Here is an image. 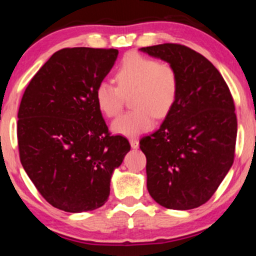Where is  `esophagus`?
Here are the masks:
<instances>
[{
  "label": "esophagus",
  "mask_w": 256,
  "mask_h": 256,
  "mask_svg": "<svg viewBox=\"0 0 256 256\" xmlns=\"http://www.w3.org/2000/svg\"><path fill=\"white\" fill-rule=\"evenodd\" d=\"M129 142H130V146L132 149H138V140L135 138H129Z\"/></svg>",
  "instance_id": "obj_1"
}]
</instances>
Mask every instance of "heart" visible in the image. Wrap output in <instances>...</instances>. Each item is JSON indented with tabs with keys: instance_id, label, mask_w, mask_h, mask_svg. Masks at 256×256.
Returning a JSON list of instances; mask_svg holds the SVG:
<instances>
[{
	"instance_id": "obj_1",
	"label": "heart",
	"mask_w": 256,
	"mask_h": 256,
	"mask_svg": "<svg viewBox=\"0 0 256 256\" xmlns=\"http://www.w3.org/2000/svg\"><path fill=\"white\" fill-rule=\"evenodd\" d=\"M116 86L101 82L96 88V101L101 113L115 118L121 113L124 98L134 108L112 124L115 132L138 136L150 130L154 118H164L176 104L180 79L170 62H157L138 54H127L114 74Z\"/></svg>"
}]
</instances>
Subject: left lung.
Instances as JSON below:
<instances>
[{"instance_id": "left-lung-1", "label": "left lung", "mask_w": 256, "mask_h": 256, "mask_svg": "<svg viewBox=\"0 0 256 256\" xmlns=\"http://www.w3.org/2000/svg\"><path fill=\"white\" fill-rule=\"evenodd\" d=\"M141 51L176 68V104L158 130L140 140L146 157V188L170 210H191L214 194L234 162L238 120L233 96L208 59L180 44Z\"/></svg>"}]
</instances>
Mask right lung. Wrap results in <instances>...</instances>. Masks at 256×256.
<instances>
[{"mask_svg":"<svg viewBox=\"0 0 256 256\" xmlns=\"http://www.w3.org/2000/svg\"><path fill=\"white\" fill-rule=\"evenodd\" d=\"M118 54L62 48L34 76L20 100V163L42 197L65 212L101 208L112 174L130 150L127 138L110 135L96 101V86Z\"/></svg>","mask_w":256,"mask_h":256,"instance_id":"right-lung-1","label":"right lung"}]
</instances>
